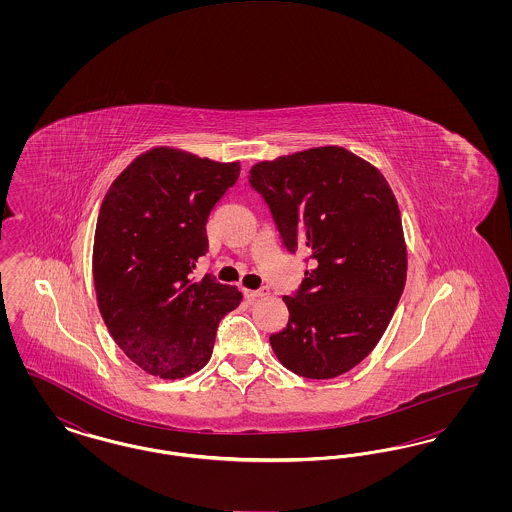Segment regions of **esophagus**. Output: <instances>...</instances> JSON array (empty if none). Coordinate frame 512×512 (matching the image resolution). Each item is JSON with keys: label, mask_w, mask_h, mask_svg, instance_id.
I'll list each match as a JSON object with an SVG mask.
<instances>
[{"label": "esophagus", "mask_w": 512, "mask_h": 512, "mask_svg": "<svg viewBox=\"0 0 512 512\" xmlns=\"http://www.w3.org/2000/svg\"><path fill=\"white\" fill-rule=\"evenodd\" d=\"M265 293H267L265 290H244L245 299H247V301H255V299L263 297Z\"/></svg>", "instance_id": "esophagus-1"}]
</instances>
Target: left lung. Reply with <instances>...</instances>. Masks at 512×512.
I'll use <instances>...</instances> for the list:
<instances>
[{"mask_svg":"<svg viewBox=\"0 0 512 512\" xmlns=\"http://www.w3.org/2000/svg\"><path fill=\"white\" fill-rule=\"evenodd\" d=\"M282 245L305 278L284 295L288 324L270 334L278 361L311 380L359 365L386 332L407 278L401 215L386 178L343 147H317L249 171Z\"/></svg>","mask_w":512,"mask_h":512,"instance_id":"8db88e82","label":"left lung"}]
</instances>
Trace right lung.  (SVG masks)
I'll use <instances>...</instances> for the list:
<instances>
[{
  "instance_id": "1",
  "label": "right lung",
  "mask_w": 512,
  "mask_h": 512,
  "mask_svg": "<svg viewBox=\"0 0 512 512\" xmlns=\"http://www.w3.org/2000/svg\"><path fill=\"white\" fill-rule=\"evenodd\" d=\"M240 163L153 149L113 182L99 209L94 284L99 311L126 357L153 376L207 365L222 317L242 293L195 278L209 249L205 224L238 180Z\"/></svg>"
}]
</instances>
